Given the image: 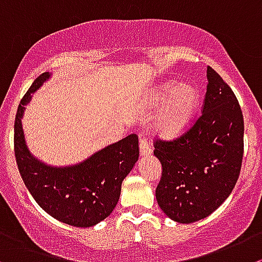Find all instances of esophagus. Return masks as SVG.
Masks as SVG:
<instances>
[{"mask_svg":"<svg viewBox=\"0 0 262 262\" xmlns=\"http://www.w3.org/2000/svg\"><path fill=\"white\" fill-rule=\"evenodd\" d=\"M139 143H140V154H141V156H143V157L150 156L151 148L149 146L148 140H146L145 138H140V141H139Z\"/></svg>","mask_w":262,"mask_h":262,"instance_id":"34e87169","label":"esophagus"}]
</instances>
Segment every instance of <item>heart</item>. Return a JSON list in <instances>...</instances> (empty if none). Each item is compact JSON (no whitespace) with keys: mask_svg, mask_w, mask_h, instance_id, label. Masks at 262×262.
<instances>
[{"mask_svg":"<svg viewBox=\"0 0 262 262\" xmlns=\"http://www.w3.org/2000/svg\"><path fill=\"white\" fill-rule=\"evenodd\" d=\"M199 101L201 92L190 82L161 84L150 99L153 108L162 105L154 123L157 133L166 139L183 135L195 117Z\"/></svg>","mask_w":262,"mask_h":262,"instance_id":"1","label":"heart"}]
</instances>
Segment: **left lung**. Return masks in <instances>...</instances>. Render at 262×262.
I'll use <instances>...</instances> for the list:
<instances>
[{
	"mask_svg": "<svg viewBox=\"0 0 262 262\" xmlns=\"http://www.w3.org/2000/svg\"><path fill=\"white\" fill-rule=\"evenodd\" d=\"M202 116L172 141L157 139L162 164L156 189L161 210L171 220L190 224L207 217L230 195L243 159V114L234 92L211 67Z\"/></svg>",
	"mask_w": 262,
	"mask_h": 262,
	"instance_id": "8db88e82",
	"label": "left lung"
}]
</instances>
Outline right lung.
<instances>
[{
  "mask_svg": "<svg viewBox=\"0 0 262 262\" xmlns=\"http://www.w3.org/2000/svg\"><path fill=\"white\" fill-rule=\"evenodd\" d=\"M49 78V72L37 77L17 106L14 124L17 168L42 210L64 224L90 228L108 217L118 203L122 181L139 159V139L135 134L126 136L73 166L54 167L38 161L27 146L21 118L32 94Z\"/></svg>",
  "mask_w": 262,
  "mask_h": 262,
  "instance_id": "1",
  "label": "right lung"
}]
</instances>
